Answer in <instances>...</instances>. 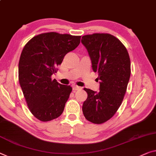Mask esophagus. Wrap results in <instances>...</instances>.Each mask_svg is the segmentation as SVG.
Returning a JSON list of instances; mask_svg holds the SVG:
<instances>
[{"label": "esophagus", "mask_w": 156, "mask_h": 156, "mask_svg": "<svg viewBox=\"0 0 156 156\" xmlns=\"http://www.w3.org/2000/svg\"><path fill=\"white\" fill-rule=\"evenodd\" d=\"M72 86H73V90H74V91H75V90H78L81 89V88L80 87V86H76L75 84H74V85H73Z\"/></svg>", "instance_id": "1"}]
</instances>
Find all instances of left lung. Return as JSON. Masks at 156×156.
<instances>
[{
    "instance_id": "1",
    "label": "left lung",
    "mask_w": 156,
    "mask_h": 156,
    "mask_svg": "<svg viewBox=\"0 0 156 156\" xmlns=\"http://www.w3.org/2000/svg\"><path fill=\"white\" fill-rule=\"evenodd\" d=\"M81 43L100 83L98 92L84 88L88 97L83 102V114L91 123H103L116 114L123 100L130 76V56L118 38L108 33L83 35Z\"/></svg>"
}]
</instances>
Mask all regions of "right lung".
I'll return each mask as SVG.
<instances>
[{"label": "right lung", "mask_w": 156, "mask_h": 156, "mask_svg": "<svg viewBox=\"0 0 156 156\" xmlns=\"http://www.w3.org/2000/svg\"><path fill=\"white\" fill-rule=\"evenodd\" d=\"M81 36L46 33L33 37L23 47L19 62V81L31 113L41 121L58 118L72 91L51 75L64 56L78 47Z\"/></svg>", "instance_id": "add662e5"}]
</instances>
